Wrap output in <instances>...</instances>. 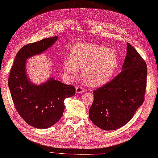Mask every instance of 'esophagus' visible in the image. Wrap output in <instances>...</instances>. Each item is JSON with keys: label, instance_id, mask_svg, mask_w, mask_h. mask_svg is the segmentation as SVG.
I'll return each instance as SVG.
<instances>
[{"label": "esophagus", "instance_id": "esophagus-1", "mask_svg": "<svg viewBox=\"0 0 158 158\" xmlns=\"http://www.w3.org/2000/svg\"><path fill=\"white\" fill-rule=\"evenodd\" d=\"M85 92V90L84 88L81 85H78L77 87L76 88V92L77 94H80V93H84Z\"/></svg>", "mask_w": 158, "mask_h": 158}]
</instances>
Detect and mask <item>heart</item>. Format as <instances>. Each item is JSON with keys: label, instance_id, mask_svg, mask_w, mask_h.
Segmentation results:
<instances>
[{"label": "heart", "instance_id": "obj_1", "mask_svg": "<svg viewBox=\"0 0 158 158\" xmlns=\"http://www.w3.org/2000/svg\"><path fill=\"white\" fill-rule=\"evenodd\" d=\"M117 56L112 49L85 43L75 45L70 59L64 63V70L71 76L82 71V79L91 86H99L112 78L117 68Z\"/></svg>", "mask_w": 158, "mask_h": 158}]
</instances>
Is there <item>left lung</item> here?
Instances as JSON below:
<instances>
[{
	"mask_svg": "<svg viewBox=\"0 0 158 158\" xmlns=\"http://www.w3.org/2000/svg\"><path fill=\"white\" fill-rule=\"evenodd\" d=\"M127 45L121 73L94 91L89 117L95 125L103 130H116L126 125L144 102L146 63L129 43Z\"/></svg>",
	"mask_w": 158,
	"mask_h": 158,
	"instance_id": "8db88e82",
	"label": "left lung"
}]
</instances>
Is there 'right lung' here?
<instances>
[{
  "instance_id": "right-lung-1",
  "label": "right lung",
  "mask_w": 158,
  "mask_h": 158,
  "mask_svg": "<svg viewBox=\"0 0 158 158\" xmlns=\"http://www.w3.org/2000/svg\"><path fill=\"white\" fill-rule=\"evenodd\" d=\"M57 36L31 43L18 52L8 78V87L14 107L28 125L37 128H47L62 117L64 101L75 94L73 85H66L51 78L45 84L31 83L26 73V60L45 51L57 40Z\"/></svg>"
}]
</instances>
